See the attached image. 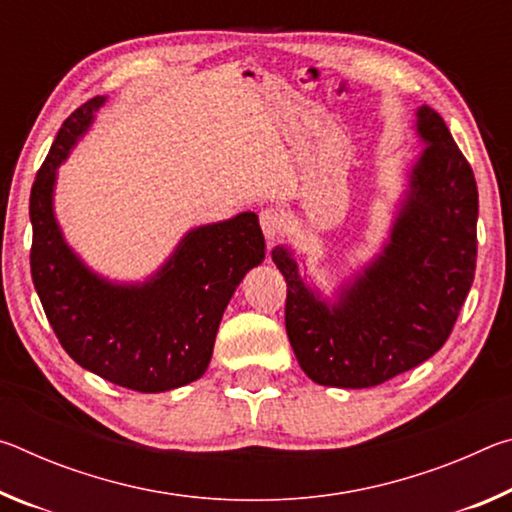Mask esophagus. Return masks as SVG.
Returning a JSON list of instances; mask_svg holds the SVG:
<instances>
[{"label": "esophagus", "instance_id": "34e87169", "mask_svg": "<svg viewBox=\"0 0 512 512\" xmlns=\"http://www.w3.org/2000/svg\"><path fill=\"white\" fill-rule=\"evenodd\" d=\"M259 225H262L264 237L268 241H275L282 235L284 230V216L280 210H273V207H266V210L259 212Z\"/></svg>", "mask_w": 512, "mask_h": 512}]
</instances>
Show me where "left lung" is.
<instances>
[{
    "label": "left lung",
    "instance_id": "8db88e82",
    "mask_svg": "<svg viewBox=\"0 0 512 512\" xmlns=\"http://www.w3.org/2000/svg\"><path fill=\"white\" fill-rule=\"evenodd\" d=\"M427 149L409 173L400 212L381 253L320 298L291 248H273L287 280V334L300 368L320 386L370 388L420 366L452 334L476 268L479 192L470 162L443 117L418 108Z\"/></svg>",
    "mask_w": 512,
    "mask_h": 512
}]
</instances>
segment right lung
Listing matches in <instances>:
<instances>
[{
  "label": "right lung",
  "mask_w": 512,
  "mask_h": 512,
  "mask_svg": "<svg viewBox=\"0 0 512 512\" xmlns=\"http://www.w3.org/2000/svg\"><path fill=\"white\" fill-rule=\"evenodd\" d=\"M106 97L65 119L29 198L31 277L60 345L79 366L112 384L162 393L192 384L210 366L216 329L232 293L266 244L255 212L201 225L180 239L149 280L110 282L81 262L54 214L56 171Z\"/></svg>",
  "instance_id": "1"
}]
</instances>
